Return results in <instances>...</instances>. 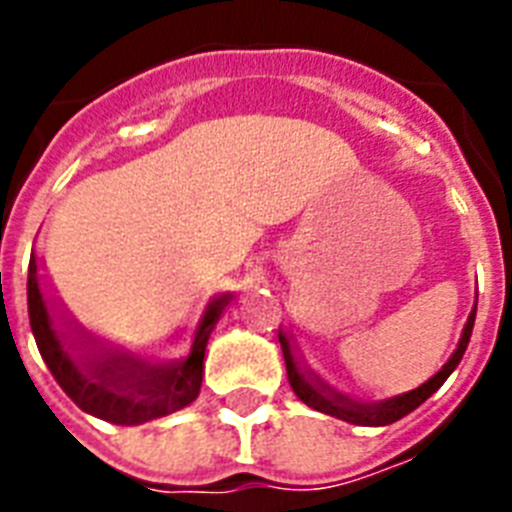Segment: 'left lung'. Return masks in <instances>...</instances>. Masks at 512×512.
I'll use <instances>...</instances> for the list:
<instances>
[{
    "instance_id": "left-lung-1",
    "label": "left lung",
    "mask_w": 512,
    "mask_h": 512,
    "mask_svg": "<svg viewBox=\"0 0 512 512\" xmlns=\"http://www.w3.org/2000/svg\"><path fill=\"white\" fill-rule=\"evenodd\" d=\"M473 324H476V305L468 316V324L462 329V337L457 342V350H454L449 361H446L441 369H438L428 382H422L420 388L409 390V393H401L396 398H385V401H374V404H364V401H353V398L342 396L335 388H329L327 382L319 380L313 372H303L295 361V353H292V345H289L287 335L279 332L281 350H284V361H287V377L289 385L295 390V396L308 404L316 412H324L329 417H337V420H345L350 425H372V428H380V425H390V422L401 420L409 412H414L417 406L425 404L433 393H436L441 385L446 382V377L457 369V364L465 356L468 350L470 335H473Z\"/></svg>"
}]
</instances>
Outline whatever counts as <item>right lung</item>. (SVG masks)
<instances>
[{
    "mask_svg": "<svg viewBox=\"0 0 512 512\" xmlns=\"http://www.w3.org/2000/svg\"><path fill=\"white\" fill-rule=\"evenodd\" d=\"M231 300V292H225L207 305L188 358L151 364L124 350L106 348L82 329L55 327L39 287L36 257L31 255L28 263V319L44 364L82 412L114 425H143L183 409L199 396L207 340Z\"/></svg>",
    "mask_w": 512,
    "mask_h": 512,
    "instance_id": "add662e5",
    "label": "right lung"
}]
</instances>
